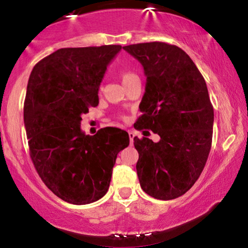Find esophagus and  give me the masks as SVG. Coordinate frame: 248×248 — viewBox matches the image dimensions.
<instances>
[{
	"label": "esophagus",
	"instance_id": "34e87169",
	"mask_svg": "<svg viewBox=\"0 0 248 248\" xmlns=\"http://www.w3.org/2000/svg\"><path fill=\"white\" fill-rule=\"evenodd\" d=\"M128 137H130V142H131V144H132V143H133V139L135 137L134 132L133 131H128Z\"/></svg>",
	"mask_w": 248,
	"mask_h": 248
}]
</instances>
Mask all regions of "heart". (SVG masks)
<instances>
[{
    "label": "heart",
    "instance_id": "1",
    "mask_svg": "<svg viewBox=\"0 0 248 248\" xmlns=\"http://www.w3.org/2000/svg\"><path fill=\"white\" fill-rule=\"evenodd\" d=\"M121 78H122V81H123V83H126L128 81L133 79V78H137V74H134L133 72H131V71H126V70H123L121 71Z\"/></svg>",
    "mask_w": 248,
    "mask_h": 248
}]
</instances>
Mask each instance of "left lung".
<instances>
[{"instance_id": "left-lung-1", "label": "left lung", "mask_w": 248, "mask_h": 248, "mask_svg": "<svg viewBox=\"0 0 248 248\" xmlns=\"http://www.w3.org/2000/svg\"><path fill=\"white\" fill-rule=\"evenodd\" d=\"M123 48L147 77L134 127L160 137L158 142L134 138L141 188L158 200L179 198L198 181L211 149L213 107L204 78L175 45L152 42Z\"/></svg>"}]
</instances>
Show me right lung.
I'll return each mask as SVG.
<instances>
[{
    "mask_svg": "<svg viewBox=\"0 0 248 248\" xmlns=\"http://www.w3.org/2000/svg\"><path fill=\"white\" fill-rule=\"evenodd\" d=\"M121 45L61 48L33 66L23 107L30 157L39 177L56 196L82 205L103 198L126 131L100 128L86 135L83 114L99 103L98 91Z\"/></svg>",
    "mask_w": 248,
    "mask_h": 248,
    "instance_id": "add662e5",
    "label": "right lung"
}]
</instances>
